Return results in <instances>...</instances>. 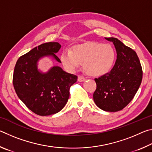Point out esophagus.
<instances>
[{"label": "esophagus", "mask_w": 152, "mask_h": 152, "mask_svg": "<svg viewBox=\"0 0 152 152\" xmlns=\"http://www.w3.org/2000/svg\"><path fill=\"white\" fill-rule=\"evenodd\" d=\"M86 80V78H84V76H81V75L78 76V80L79 82H84V80Z\"/></svg>", "instance_id": "34e87169"}]
</instances>
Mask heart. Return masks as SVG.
I'll return each instance as SVG.
<instances>
[{
	"mask_svg": "<svg viewBox=\"0 0 152 152\" xmlns=\"http://www.w3.org/2000/svg\"><path fill=\"white\" fill-rule=\"evenodd\" d=\"M116 53L108 43L88 42L73 46L71 51L65 49L60 60L67 70L73 72L83 65L86 72L91 76H101L112 70Z\"/></svg>",
	"mask_w": 152,
	"mask_h": 152,
	"instance_id": "b5f03b06",
	"label": "heart"
}]
</instances>
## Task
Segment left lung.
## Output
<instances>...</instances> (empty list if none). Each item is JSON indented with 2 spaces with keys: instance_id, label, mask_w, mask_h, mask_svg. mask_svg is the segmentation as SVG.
I'll list each match as a JSON object with an SVG mask.
<instances>
[{
  "instance_id": "1",
  "label": "left lung",
  "mask_w": 152,
  "mask_h": 152,
  "mask_svg": "<svg viewBox=\"0 0 152 152\" xmlns=\"http://www.w3.org/2000/svg\"><path fill=\"white\" fill-rule=\"evenodd\" d=\"M105 39L114 44L117 60L110 72L94 79L96 89L93 99L101 109L117 112L124 109L135 96L142 80L143 71L134 50L117 38Z\"/></svg>"
}]
</instances>
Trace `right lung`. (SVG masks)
Wrapping results in <instances>:
<instances>
[{
	"mask_svg": "<svg viewBox=\"0 0 152 152\" xmlns=\"http://www.w3.org/2000/svg\"><path fill=\"white\" fill-rule=\"evenodd\" d=\"M61 48L58 42H48L35 47L18 59L15 66L12 83L20 101L29 110L40 116L57 113L63 109L70 96L71 86L78 76L54 66L46 74L37 70L40 58L52 56L61 62L55 53Z\"/></svg>",
	"mask_w": 152,
	"mask_h": 152,
	"instance_id": "1",
	"label": "right lung"
}]
</instances>
